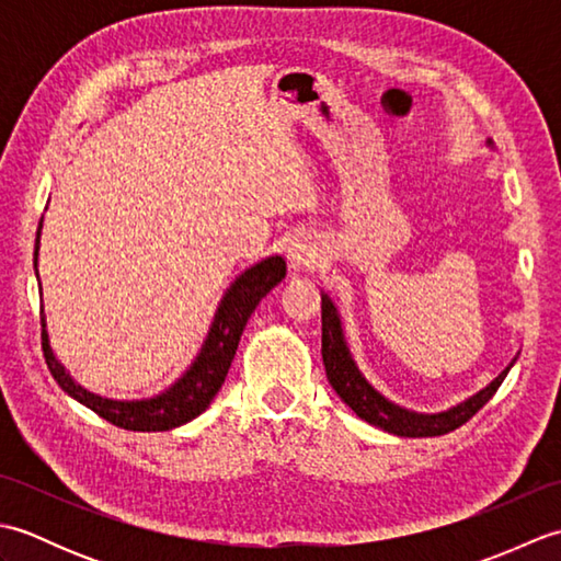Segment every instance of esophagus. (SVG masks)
Returning <instances> with one entry per match:
<instances>
[{"mask_svg":"<svg viewBox=\"0 0 561 561\" xmlns=\"http://www.w3.org/2000/svg\"><path fill=\"white\" fill-rule=\"evenodd\" d=\"M287 257L294 272L311 270L318 262V243L308 236H296L291 238V243L287 248Z\"/></svg>","mask_w":561,"mask_h":561,"instance_id":"esophagus-1","label":"esophagus"}]
</instances>
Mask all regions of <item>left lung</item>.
Returning a JSON list of instances; mask_svg holds the SVG:
<instances>
[{
    "label": "left lung",
    "instance_id": "8db88e82",
    "mask_svg": "<svg viewBox=\"0 0 561 561\" xmlns=\"http://www.w3.org/2000/svg\"><path fill=\"white\" fill-rule=\"evenodd\" d=\"M514 362H511L490 386L480 390L478 396L460 402L458 408H453L448 412L416 414L410 410H402L398 404L388 402L380 392H376L366 383V378L359 374V368H356V364L350 356L335 306H332V301L323 294V364H325L330 386L337 390V396L347 402L364 422L380 426L388 434L420 438V436H440L462 426L492 400L499 386L504 383V378L511 371Z\"/></svg>",
    "mask_w": 561,
    "mask_h": 561
}]
</instances>
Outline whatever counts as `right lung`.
<instances>
[{
	"label": "right lung",
	"mask_w": 561,
	"mask_h": 561,
	"mask_svg": "<svg viewBox=\"0 0 561 561\" xmlns=\"http://www.w3.org/2000/svg\"><path fill=\"white\" fill-rule=\"evenodd\" d=\"M41 226L43 224H38V238H41ZM38 238H35L33 265H38V243H41ZM284 274H287V265H284V260L279 255L262 260L255 267L243 272L241 277L233 282V287L226 291L195 364L190 366V371L178 380L173 388L165 390L159 398L139 400V402H117V400L99 398L93 396V392L83 390L69 378L65 366L55 359L50 344H47V332L43 330L45 364L50 368V374L59 383V388L69 392V396L79 400L81 404H87V408L96 412L99 416H103L105 422L127 428V432H169V428H175L190 420H195L197 414H202L209 408V402L219 392L226 374H229V366L236 356L238 342H241L243 328L248 323L250 313L255 311V306L262 301V296H267L274 287H277V284L284 279ZM38 287H41V279H38Z\"/></svg>",
	"instance_id": "add662e5"
}]
</instances>
